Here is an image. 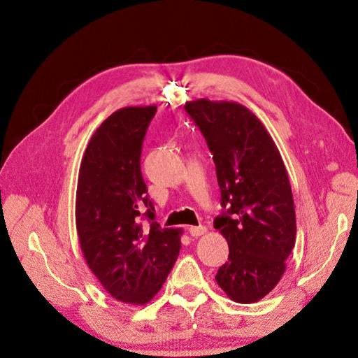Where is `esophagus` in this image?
Returning a JSON list of instances; mask_svg holds the SVG:
<instances>
[{
	"label": "esophagus",
	"mask_w": 358,
	"mask_h": 358,
	"mask_svg": "<svg viewBox=\"0 0 358 358\" xmlns=\"http://www.w3.org/2000/svg\"><path fill=\"white\" fill-rule=\"evenodd\" d=\"M206 231H208V229H206L204 225H199V227H189V234L192 237H199V236H203Z\"/></svg>",
	"instance_id": "obj_1"
}]
</instances>
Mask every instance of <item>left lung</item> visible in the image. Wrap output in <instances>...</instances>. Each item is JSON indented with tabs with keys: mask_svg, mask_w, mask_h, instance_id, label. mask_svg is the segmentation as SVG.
I'll use <instances>...</instances> for the list:
<instances>
[{
	"mask_svg": "<svg viewBox=\"0 0 358 358\" xmlns=\"http://www.w3.org/2000/svg\"><path fill=\"white\" fill-rule=\"evenodd\" d=\"M185 110L213 155L221 206L213 227L230 248L215 279L237 303H255L285 272L296 245V210L282 157L245 106L200 99Z\"/></svg>",
	"mask_w": 358,
	"mask_h": 358,
	"instance_id": "obj_1",
	"label": "left lung"
}]
</instances>
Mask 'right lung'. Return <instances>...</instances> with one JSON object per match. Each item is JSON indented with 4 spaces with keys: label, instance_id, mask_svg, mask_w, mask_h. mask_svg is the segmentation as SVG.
Returning <instances> with one entry per match:
<instances>
[{
    "label": "right lung",
    "instance_id": "obj_1",
    "mask_svg": "<svg viewBox=\"0 0 358 358\" xmlns=\"http://www.w3.org/2000/svg\"><path fill=\"white\" fill-rule=\"evenodd\" d=\"M157 106L124 107L96 128L80 162L76 229L86 264L112 297L146 305L180 251L178 229H161L140 170ZM147 212H144V208ZM148 220L143 226L141 220Z\"/></svg>",
    "mask_w": 358,
    "mask_h": 358
}]
</instances>
